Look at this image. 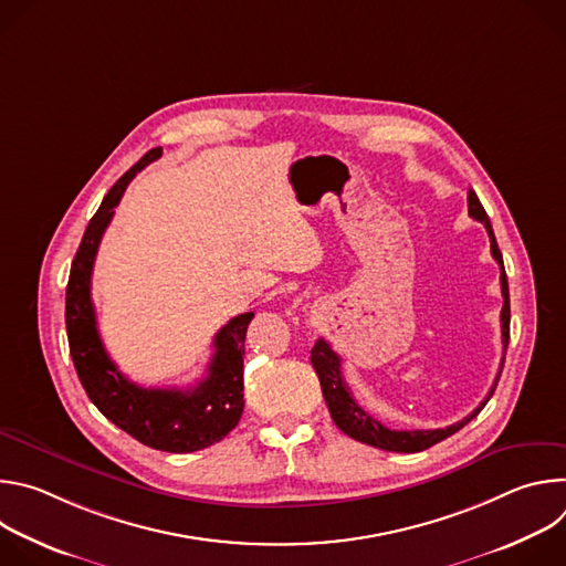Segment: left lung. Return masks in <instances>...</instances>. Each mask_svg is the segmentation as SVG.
<instances>
[{
  "label": "left lung",
  "mask_w": 566,
  "mask_h": 566,
  "mask_svg": "<svg viewBox=\"0 0 566 566\" xmlns=\"http://www.w3.org/2000/svg\"><path fill=\"white\" fill-rule=\"evenodd\" d=\"M468 214L476 221H481L483 226H486L489 230V237H491V253L495 258V262L500 264V282H502V295H504V306H502V345H504V352L509 347V338H511V300H509V280H506V271H504V260H502V253H500V247H497V239H495V232H493V226H491V219L486 214V210H483L479 197L474 195V190L468 192ZM506 358V356H504ZM504 358H502V365H500V371H497V378L489 391V396L483 398L479 402V408L468 415L463 421L459 423H452L448 428H437V430H389L385 428L380 421H376L369 412H365L352 389L347 387L345 378H343V360L340 356L332 349V345L327 340H315L313 349H311V365L319 378V387H322V394H325V400H327V408H329V415L334 419V423L352 439L360 441V443H367V446H374V448H380V450H389V452H421L448 437H452L454 432H459L465 423H470L486 402L491 400L495 387H497V380L502 376V369H504Z\"/></svg>",
  "instance_id": "1"
}]
</instances>
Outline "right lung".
Here are the masks:
<instances>
[{"instance_id": "obj_1", "label": "right lung", "mask_w": 566, "mask_h": 566, "mask_svg": "<svg viewBox=\"0 0 566 566\" xmlns=\"http://www.w3.org/2000/svg\"><path fill=\"white\" fill-rule=\"evenodd\" d=\"M160 151L164 149L154 147L132 166L92 217L71 264L64 322L73 367L94 406L147 448L195 452L221 441L244 412V340L255 313H241L217 332L208 374L197 385L160 389L140 387L118 371L101 340L92 302L94 260L114 208L120 203L129 181Z\"/></svg>"}]
</instances>
